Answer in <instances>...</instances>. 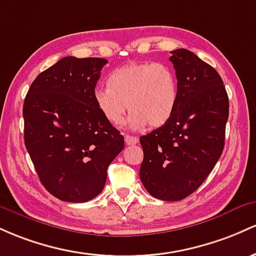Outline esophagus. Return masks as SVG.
<instances>
[{"mask_svg":"<svg viewBox=\"0 0 256 256\" xmlns=\"http://www.w3.org/2000/svg\"><path fill=\"white\" fill-rule=\"evenodd\" d=\"M124 142L127 145H136L138 144V138L136 136H124Z\"/></svg>","mask_w":256,"mask_h":256,"instance_id":"obj_1","label":"esophagus"}]
</instances>
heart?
Segmentation results:
<instances>
[{
  "mask_svg": "<svg viewBox=\"0 0 256 256\" xmlns=\"http://www.w3.org/2000/svg\"><path fill=\"white\" fill-rule=\"evenodd\" d=\"M106 87L94 92L98 110L110 124L122 123L127 108L128 126L142 129L164 126L178 105L179 88L174 71L158 62H130L108 74Z\"/></svg>",
  "mask_w": 256,
  "mask_h": 256,
  "instance_id": "obj_1",
  "label": "heart"
}]
</instances>
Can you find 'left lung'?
<instances>
[{
  "label": "left lung",
  "instance_id": "1",
  "mask_svg": "<svg viewBox=\"0 0 256 256\" xmlns=\"http://www.w3.org/2000/svg\"><path fill=\"white\" fill-rule=\"evenodd\" d=\"M170 53L178 105L164 126L140 138V179L152 197L180 200L204 182L222 154L228 96L213 66L184 48Z\"/></svg>",
  "mask_w": 256,
  "mask_h": 256
}]
</instances>
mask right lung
<instances>
[{
    "label": "right lung",
    "mask_w": 256,
    "mask_h": 256,
    "mask_svg": "<svg viewBox=\"0 0 256 256\" xmlns=\"http://www.w3.org/2000/svg\"><path fill=\"white\" fill-rule=\"evenodd\" d=\"M108 62L65 56L36 77L24 100V142L46 190L83 203L104 188L124 138L98 110L94 90Z\"/></svg>",
    "instance_id": "add662e5"
}]
</instances>
